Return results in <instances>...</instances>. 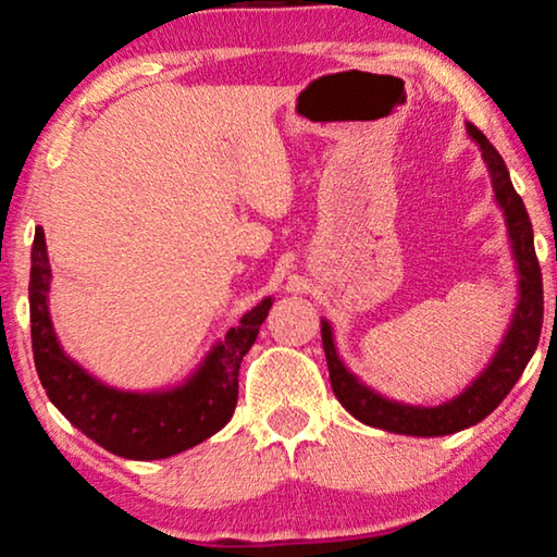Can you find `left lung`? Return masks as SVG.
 I'll return each instance as SVG.
<instances>
[{"instance_id": "obj_1", "label": "left lung", "mask_w": 557, "mask_h": 557, "mask_svg": "<svg viewBox=\"0 0 557 557\" xmlns=\"http://www.w3.org/2000/svg\"><path fill=\"white\" fill-rule=\"evenodd\" d=\"M467 128L471 139L482 149V157L492 174L494 197H497L499 208L505 210L507 233L509 240H512L517 273H520V301H517L512 324H509L505 339H502L492 362L486 364V370L459 398L444 403L438 408L403 406V403L387 400L375 391H370L368 385H362L342 364L332 339V326L322 322V345L326 364H330L332 391L345 410H349L357 421L372 425V429L403 433V436H446V433L476 425L507 398V393L512 391L537 349L540 330H543V273H540L535 256L530 215L524 210L522 197L515 193L507 164L499 157V151L492 147L490 139L474 124H469Z\"/></svg>"}]
</instances>
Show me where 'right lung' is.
<instances>
[{"label":"right lung","mask_w":557,"mask_h":557,"mask_svg":"<svg viewBox=\"0 0 557 557\" xmlns=\"http://www.w3.org/2000/svg\"><path fill=\"white\" fill-rule=\"evenodd\" d=\"M50 263L42 227L35 231L29 271V324L40 383L60 413L106 451L134 461L166 459L218 433L238 403V370L271 309V296L243 314L185 385L164 393H124L90 377L63 352L52 332Z\"/></svg>","instance_id":"add662e5"}]
</instances>
